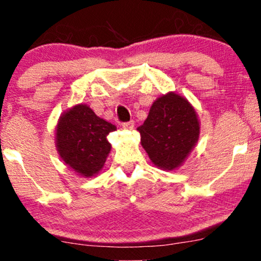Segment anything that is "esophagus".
<instances>
[{"mask_svg":"<svg viewBox=\"0 0 261 261\" xmlns=\"http://www.w3.org/2000/svg\"><path fill=\"white\" fill-rule=\"evenodd\" d=\"M122 127L125 128V130H133L135 127V121H127V122H122Z\"/></svg>","mask_w":261,"mask_h":261,"instance_id":"34e87169","label":"esophagus"}]
</instances>
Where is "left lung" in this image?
I'll return each mask as SVG.
<instances>
[{
  "instance_id": "obj_1",
  "label": "left lung",
  "mask_w": 261,
  "mask_h": 261,
  "mask_svg": "<svg viewBox=\"0 0 261 261\" xmlns=\"http://www.w3.org/2000/svg\"><path fill=\"white\" fill-rule=\"evenodd\" d=\"M137 130L152 163L160 169L173 170L195 147L200 122L193 106L181 95L169 92L153 101L147 119Z\"/></svg>"
}]
</instances>
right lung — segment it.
Here are the masks:
<instances>
[{
  "mask_svg": "<svg viewBox=\"0 0 261 261\" xmlns=\"http://www.w3.org/2000/svg\"><path fill=\"white\" fill-rule=\"evenodd\" d=\"M115 125L95 115L87 104H77L60 116L56 148L66 166L91 178L103 168L112 145L107 136Z\"/></svg>",
  "mask_w": 261,
  "mask_h": 261,
  "instance_id": "right-lung-1",
  "label": "right lung"
}]
</instances>
